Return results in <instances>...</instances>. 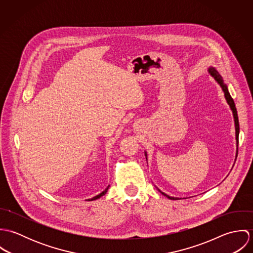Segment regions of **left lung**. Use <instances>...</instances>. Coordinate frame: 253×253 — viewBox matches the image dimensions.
<instances>
[{"label": "left lung", "instance_id": "1", "mask_svg": "<svg viewBox=\"0 0 253 253\" xmlns=\"http://www.w3.org/2000/svg\"><path fill=\"white\" fill-rule=\"evenodd\" d=\"M209 72L211 73V76L216 80L217 82H218V84L221 85V87H222V89H223V91H224V94H225L226 100H227L228 104L230 105V107H231L232 111H233V115H234V119H235V126H236V139H237V142L239 143L240 125H239V118H238V113H237V108H236L235 102H234V100H233L232 96H231V95H230V93H229V90H228V88H227V85H226V84H224L223 80H222V77L219 75V73L217 72L216 70H215L214 68H212V67L209 69ZM161 193H162L164 196H167L169 200H177L176 198L169 197V196H168L167 194H165V193H163V192H161Z\"/></svg>", "mask_w": 253, "mask_h": 253}]
</instances>
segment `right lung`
<instances>
[{
  "label": "right lung",
  "instance_id": "obj_1",
  "mask_svg": "<svg viewBox=\"0 0 253 253\" xmlns=\"http://www.w3.org/2000/svg\"><path fill=\"white\" fill-rule=\"evenodd\" d=\"M108 189H109V186H108V187H107V188H106V189H105V190H104V191H103V192H102V193H100V194H99V195H97V196H95V197H93V198H92V199H88V201H93V200H97V199H99V198H100V197H102V196H103V195H105V194H106V192H107V191H108Z\"/></svg>",
  "mask_w": 253,
  "mask_h": 253
}]
</instances>
